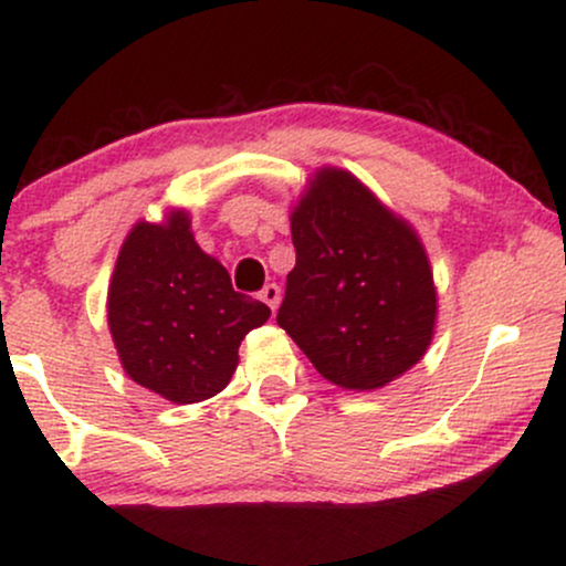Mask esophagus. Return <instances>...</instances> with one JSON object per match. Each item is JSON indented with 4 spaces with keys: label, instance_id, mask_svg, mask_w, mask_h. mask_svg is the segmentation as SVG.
<instances>
[{
    "label": "esophagus",
    "instance_id": "esophagus-1",
    "mask_svg": "<svg viewBox=\"0 0 566 566\" xmlns=\"http://www.w3.org/2000/svg\"><path fill=\"white\" fill-rule=\"evenodd\" d=\"M261 301L269 305L271 311H276L279 301H282V290H279L276 284H265V287L261 290Z\"/></svg>",
    "mask_w": 566,
    "mask_h": 566
}]
</instances>
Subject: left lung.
<instances>
[{
  "label": "left lung",
  "mask_w": 566,
  "mask_h": 566,
  "mask_svg": "<svg viewBox=\"0 0 566 566\" xmlns=\"http://www.w3.org/2000/svg\"><path fill=\"white\" fill-rule=\"evenodd\" d=\"M295 269L276 322L346 391H375L423 359L437 284L418 231L356 175L319 167L290 212Z\"/></svg>",
  "instance_id": "8db88e82"
}]
</instances>
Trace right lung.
I'll list each match as a JSON object with an SVG mask.
<instances>
[{
	"label": "right lung",
	"mask_w": 566,
	"mask_h": 566,
	"mask_svg": "<svg viewBox=\"0 0 566 566\" xmlns=\"http://www.w3.org/2000/svg\"><path fill=\"white\" fill-rule=\"evenodd\" d=\"M106 311L125 373L172 405L223 391L244 335L271 316L265 303L233 292L229 271L193 239L188 210L129 229Z\"/></svg>",
	"instance_id": "right-lung-1"
}]
</instances>
